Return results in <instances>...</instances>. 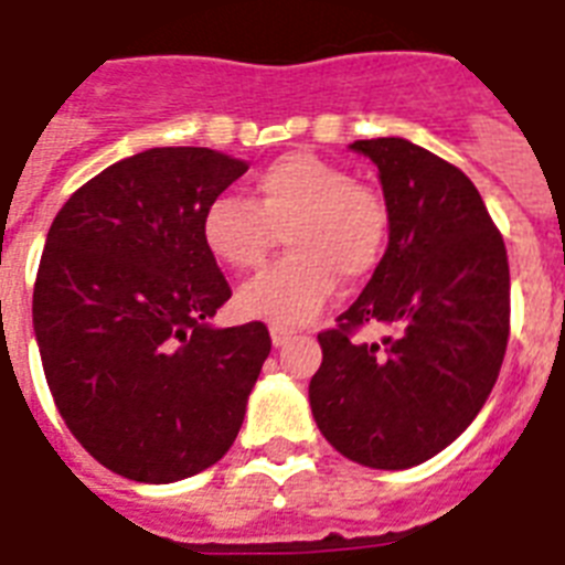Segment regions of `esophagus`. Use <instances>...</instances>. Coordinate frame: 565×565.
I'll return each mask as SVG.
<instances>
[{
    "label": "esophagus",
    "instance_id": "esophagus-1",
    "mask_svg": "<svg viewBox=\"0 0 565 565\" xmlns=\"http://www.w3.org/2000/svg\"><path fill=\"white\" fill-rule=\"evenodd\" d=\"M269 337H273L275 348H284L292 339V328H287V324H269Z\"/></svg>",
    "mask_w": 565,
    "mask_h": 565
}]
</instances>
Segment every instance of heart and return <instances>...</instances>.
<instances>
[{
  "label": "heart",
  "instance_id": "heart-1",
  "mask_svg": "<svg viewBox=\"0 0 565 565\" xmlns=\"http://www.w3.org/2000/svg\"><path fill=\"white\" fill-rule=\"evenodd\" d=\"M275 232L292 252L237 290V310L267 322H307L337 292L342 275L377 269L388 209L369 185L313 153H287L255 177V200L217 194L200 217L211 258L246 273L264 264Z\"/></svg>",
  "mask_w": 565,
  "mask_h": 565
}]
</instances>
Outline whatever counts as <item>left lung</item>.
<instances>
[{
  "label": "left lung",
  "mask_w": 565,
  "mask_h": 565,
  "mask_svg": "<svg viewBox=\"0 0 565 565\" xmlns=\"http://www.w3.org/2000/svg\"><path fill=\"white\" fill-rule=\"evenodd\" d=\"M388 246L337 330L319 333L310 409L330 447L362 467L409 470L473 424L497 383L511 324L502 235L465 173L412 141L365 139ZM393 330L356 343L360 323Z\"/></svg>",
  "instance_id": "obj_1"
}]
</instances>
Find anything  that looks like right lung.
<instances>
[{
  "mask_svg": "<svg viewBox=\"0 0 565 565\" xmlns=\"http://www.w3.org/2000/svg\"><path fill=\"white\" fill-rule=\"evenodd\" d=\"M249 164L150 148L68 196L45 237L34 337L60 415L95 461L145 484L217 465L269 356L260 322L214 328L232 298L200 237Z\"/></svg>",
  "mask_w": 565,
  "mask_h": 565,
  "instance_id": "add662e5",
  "label": "right lung"
}]
</instances>
